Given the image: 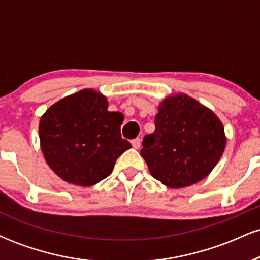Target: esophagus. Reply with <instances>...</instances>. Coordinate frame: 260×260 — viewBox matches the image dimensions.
<instances>
[{
    "instance_id": "obj_1",
    "label": "esophagus",
    "mask_w": 260,
    "mask_h": 260,
    "mask_svg": "<svg viewBox=\"0 0 260 260\" xmlns=\"http://www.w3.org/2000/svg\"><path fill=\"white\" fill-rule=\"evenodd\" d=\"M140 144H142V140H140L139 138H136V139L132 140V145H133L134 149H139Z\"/></svg>"
}]
</instances>
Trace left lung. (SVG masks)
<instances>
[{"label": "left lung", "instance_id": "1", "mask_svg": "<svg viewBox=\"0 0 260 260\" xmlns=\"http://www.w3.org/2000/svg\"><path fill=\"white\" fill-rule=\"evenodd\" d=\"M226 142L223 124L215 113L178 92L157 106L155 132L144 137L140 155L154 178L169 188H183L213 171Z\"/></svg>", "mask_w": 260, "mask_h": 260}]
</instances>
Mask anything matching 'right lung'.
I'll list each match as a JSON object with an SVG mask.
<instances>
[{
    "label": "right lung",
    "mask_w": 260,
    "mask_h": 260,
    "mask_svg": "<svg viewBox=\"0 0 260 260\" xmlns=\"http://www.w3.org/2000/svg\"><path fill=\"white\" fill-rule=\"evenodd\" d=\"M105 95L83 89L58 100L39 122L40 147L59 178L89 187L111 175L116 160L132 148L121 137L123 115L110 112Z\"/></svg>",
    "instance_id": "1"
}]
</instances>
